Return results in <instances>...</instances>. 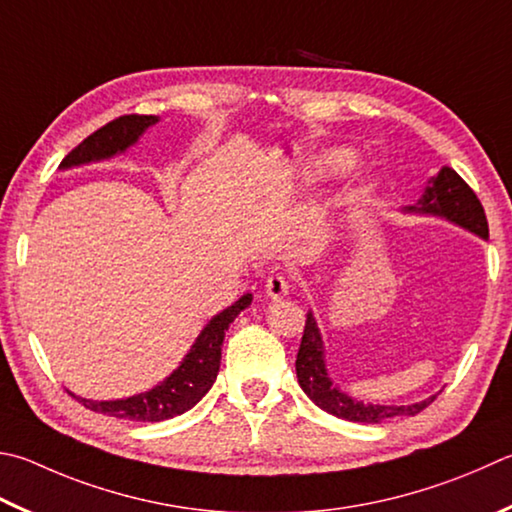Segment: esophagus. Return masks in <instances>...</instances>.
I'll use <instances>...</instances> for the list:
<instances>
[{
  "label": "esophagus",
  "mask_w": 512,
  "mask_h": 512,
  "mask_svg": "<svg viewBox=\"0 0 512 512\" xmlns=\"http://www.w3.org/2000/svg\"><path fill=\"white\" fill-rule=\"evenodd\" d=\"M288 288H291V282H288L284 275H273L268 277L266 282V295L271 297V300H282L284 295H288Z\"/></svg>",
  "instance_id": "34e87169"
}]
</instances>
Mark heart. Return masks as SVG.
I'll list each match as a JSON object with an SVG mask.
<instances>
[{
    "instance_id": "b5f03b06",
    "label": "heart",
    "mask_w": 512,
    "mask_h": 512,
    "mask_svg": "<svg viewBox=\"0 0 512 512\" xmlns=\"http://www.w3.org/2000/svg\"><path fill=\"white\" fill-rule=\"evenodd\" d=\"M356 161V156L349 150H340V147H333V150H327L320 154L318 165L324 174H338V172H345Z\"/></svg>"
}]
</instances>
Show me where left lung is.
<instances>
[{"label":"left lung","mask_w":512,"mask_h":512,"mask_svg":"<svg viewBox=\"0 0 512 512\" xmlns=\"http://www.w3.org/2000/svg\"><path fill=\"white\" fill-rule=\"evenodd\" d=\"M407 210L439 215L472 230L479 237H488V219L486 212H483L481 201L477 199L475 190H472L452 167H443V170L434 176L432 183L425 188L423 199H418L416 206H410ZM295 371L304 394L309 396L315 405L322 407L324 412L345 418V421L380 423L396 416H414L418 412H423L427 405H432L436 398L432 396L427 398V401L414 405H365L360 401H353L347 394H342L340 389L331 383L327 369H324L322 338L311 313H306L304 336L295 358Z\"/></svg>","instance_id":"left-lung-1"}]
</instances>
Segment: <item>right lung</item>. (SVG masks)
Here are the masks:
<instances>
[{"mask_svg": "<svg viewBox=\"0 0 512 512\" xmlns=\"http://www.w3.org/2000/svg\"><path fill=\"white\" fill-rule=\"evenodd\" d=\"M156 116H141V114H127L118 116L111 123L102 125L94 134L87 136L78 147L64 156L60 167H71L89 161H100L107 156H114L116 152L127 150L129 145L138 141L147 127L156 123ZM253 302V297L244 295L239 300L228 306L226 311L210 320L206 329L201 331V336L194 342L188 356L183 358L181 367L174 374L163 380L161 385L145 394H138L125 401H87V398H76L91 412L107 414L114 418H127V421H165V418L179 416L188 412L190 407L197 405L208 389L212 387L219 371L221 360V345H224V336L230 327V322Z\"/></svg>", "mask_w": 512, "mask_h": 512, "instance_id": "1", "label": "right lung"}]
</instances>
